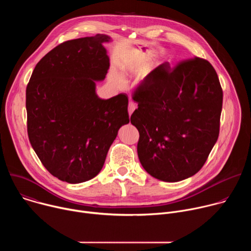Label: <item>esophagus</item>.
<instances>
[{
	"mask_svg": "<svg viewBox=\"0 0 251 251\" xmlns=\"http://www.w3.org/2000/svg\"><path fill=\"white\" fill-rule=\"evenodd\" d=\"M136 109V104L132 101L129 102V105H128V113H129V116L132 115V113L135 111Z\"/></svg>",
	"mask_w": 251,
	"mask_h": 251,
	"instance_id": "esophagus-1",
	"label": "esophagus"
}]
</instances>
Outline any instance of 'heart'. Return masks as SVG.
Here are the masks:
<instances>
[{
  "instance_id": "b5f03b06",
  "label": "heart",
  "mask_w": 251,
  "mask_h": 251,
  "mask_svg": "<svg viewBox=\"0 0 251 251\" xmlns=\"http://www.w3.org/2000/svg\"><path fill=\"white\" fill-rule=\"evenodd\" d=\"M150 59V55L146 54V53H143V52H132L129 53L127 55H125L120 62V66L121 69L123 70V73L128 74L130 71L134 70L135 68L145 64L148 60ZM112 78L114 80H116L117 82H121L122 81V75L117 71L116 69H112L111 73H110Z\"/></svg>"
}]
</instances>
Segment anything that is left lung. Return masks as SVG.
<instances>
[{
  "instance_id": "8db88e82",
  "label": "left lung",
  "mask_w": 251,
  "mask_h": 251,
  "mask_svg": "<svg viewBox=\"0 0 251 251\" xmlns=\"http://www.w3.org/2000/svg\"><path fill=\"white\" fill-rule=\"evenodd\" d=\"M138 108L131 123L140 134L141 165L164 182L197 174L220 134L223 89L205 59L184 60L174 68L164 62L145 77L133 94Z\"/></svg>"
}]
</instances>
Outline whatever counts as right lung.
<instances>
[{
  "instance_id": "right-lung-1",
  "label": "right lung",
  "mask_w": 251,
  "mask_h": 251,
  "mask_svg": "<svg viewBox=\"0 0 251 251\" xmlns=\"http://www.w3.org/2000/svg\"><path fill=\"white\" fill-rule=\"evenodd\" d=\"M111 38L96 34L67 41L35 65L25 91L27 134L45 168L60 181L79 184L101 171L118 130L129 123L128 97L96 94Z\"/></svg>"
}]
</instances>
